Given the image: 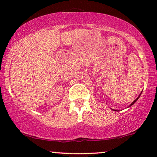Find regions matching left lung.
Masks as SVG:
<instances>
[{
  "instance_id": "8db88e82",
  "label": "left lung",
  "mask_w": 157,
  "mask_h": 157,
  "mask_svg": "<svg viewBox=\"0 0 157 157\" xmlns=\"http://www.w3.org/2000/svg\"><path fill=\"white\" fill-rule=\"evenodd\" d=\"M141 94H140V95H139V97H138V98H136V99H135V100L134 101H133V102L132 103V104H131V105H130V106H132V105H133V104H134V103H135V102H136V101L139 99V96H141ZM114 111H116V110H114Z\"/></svg>"
}]
</instances>
